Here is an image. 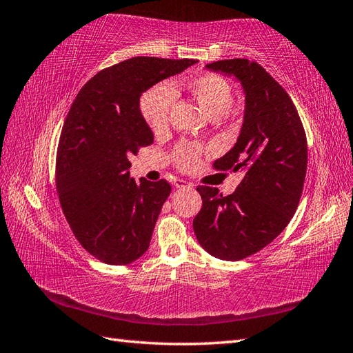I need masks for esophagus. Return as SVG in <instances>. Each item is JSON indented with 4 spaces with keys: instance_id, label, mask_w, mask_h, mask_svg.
Returning <instances> with one entry per match:
<instances>
[{
    "instance_id": "esophagus-1",
    "label": "esophagus",
    "mask_w": 353,
    "mask_h": 353,
    "mask_svg": "<svg viewBox=\"0 0 353 353\" xmlns=\"http://www.w3.org/2000/svg\"><path fill=\"white\" fill-rule=\"evenodd\" d=\"M174 186H176V188H179V190H186V188H191L192 185L190 182L183 181V179H176Z\"/></svg>"
}]
</instances>
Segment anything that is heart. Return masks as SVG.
Here are the masks:
<instances>
[{
    "label": "heart",
    "instance_id": "b5f03b06",
    "mask_svg": "<svg viewBox=\"0 0 353 353\" xmlns=\"http://www.w3.org/2000/svg\"><path fill=\"white\" fill-rule=\"evenodd\" d=\"M185 88L211 118L226 114L234 103V91L229 81L219 74H199L186 79ZM176 101V91L168 83H157L141 97V114L154 133L163 132L170 123V112ZM201 147L194 142H181L174 148V162L181 170L196 167Z\"/></svg>",
    "mask_w": 353,
    "mask_h": 353
}]
</instances>
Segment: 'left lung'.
Listing matches in <instances>:
<instances>
[{
  "instance_id": "8db88e82",
  "label": "left lung",
  "mask_w": 353,
  "mask_h": 353,
  "mask_svg": "<svg viewBox=\"0 0 353 353\" xmlns=\"http://www.w3.org/2000/svg\"><path fill=\"white\" fill-rule=\"evenodd\" d=\"M206 68L235 76L244 89V123L236 144L214 162L215 170L241 171L244 177L226 197L212 186H199L203 205L192 228L209 254L239 261L272 243L294 215L308 145L294 103L259 63L229 59Z\"/></svg>"
}]
</instances>
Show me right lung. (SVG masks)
<instances>
[{"instance_id": "obj_1", "label": "right lung", "mask_w": 353, "mask_h": 353, "mask_svg": "<svg viewBox=\"0 0 353 353\" xmlns=\"http://www.w3.org/2000/svg\"><path fill=\"white\" fill-rule=\"evenodd\" d=\"M194 63L132 57L95 74L71 104L57 147V196L74 236L104 264H130L147 252L171 192L165 179L137 183L129 176V156L154 139L141 95Z\"/></svg>"}]
</instances>
